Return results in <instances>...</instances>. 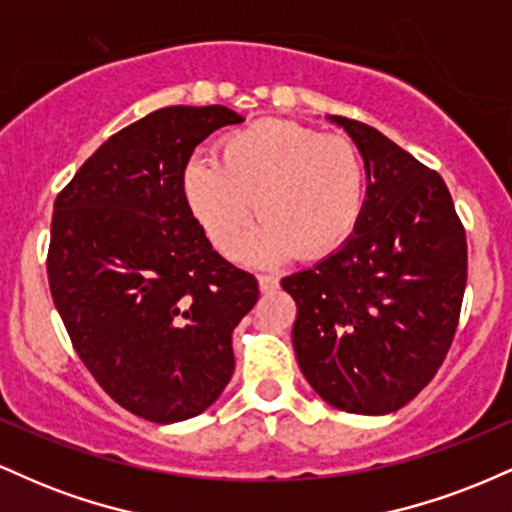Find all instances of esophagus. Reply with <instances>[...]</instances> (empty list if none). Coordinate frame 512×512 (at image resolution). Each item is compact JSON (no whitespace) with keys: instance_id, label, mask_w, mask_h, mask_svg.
<instances>
[{"instance_id":"obj_1","label":"esophagus","mask_w":512,"mask_h":512,"mask_svg":"<svg viewBox=\"0 0 512 512\" xmlns=\"http://www.w3.org/2000/svg\"><path fill=\"white\" fill-rule=\"evenodd\" d=\"M257 281H260L262 293H272L279 289V276H274V274H260L257 276Z\"/></svg>"}]
</instances>
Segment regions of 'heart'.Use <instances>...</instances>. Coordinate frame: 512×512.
<instances>
[{
    "label": "heart",
    "instance_id": "1",
    "mask_svg": "<svg viewBox=\"0 0 512 512\" xmlns=\"http://www.w3.org/2000/svg\"><path fill=\"white\" fill-rule=\"evenodd\" d=\"M192 214L214 248L238 257L257 216L248 260L325 257L356 233L368 199L361 149L344 134L264 117L219 144V161L192 158L182 173Z\"/></svg>",
    "mask_w": 512,
    "mask_h": 512
}]
</instances>
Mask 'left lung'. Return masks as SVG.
<instances>
[{"label": "left lung", "mask_w": 512, "mask_h": 512, "mask_svg": "<svg viewBox=\"0 0 512 512\" xmlns=\"http://www.w3.org/2000/svg\"><path fill=\"white\" fill-rule=\"evenodd\" d=\"M361 149L368 199L356 233L284 276L293 351L310 387L349 414H390L443 366L467 286V236L443 178L375 127L332 115Z\"/></svg>", "instance_id": "8db88e82"}]
</instances>
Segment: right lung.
<instances>
[{
	"instance_id": "right-lung-1",
	"label": "right lung",
	"mask_w": 512,
	"mask_h": 512,
	"mask_svg": "<svg viewBox=\"0 0 512 512\" xmlns=\"http://www.w3.org/2000/svg\"><path fill=\"white\" fill-rule=\"evenodd\" d=\"M243 117L170 105L120 129L55 199L50 293L96 383L154 424L202 414L231 380V334L257 279L211 248L182 173L199 142Z\"/></svg>"
}]
</instances>
